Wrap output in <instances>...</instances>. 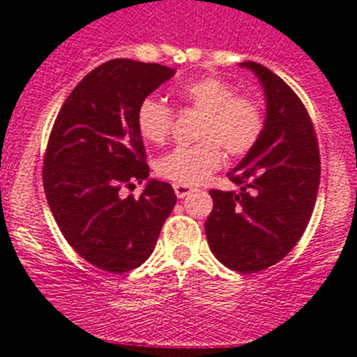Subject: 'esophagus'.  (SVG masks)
<instances>
[{
    "label": "esophagus",
    "mask_w": 357,
    "mask_h": 357,
    "mask_svg": "<svg viewBox=\"0 0 357 357\" xmlns=\"http://www.w3.org/2000/svg\"><path fill=\"white\" fill-rule=\"evenodd\" d=\"M173 189H175V195L178 198L188 197V195L193 191V188H191V185H188V184H173Z\"/></svg>",
    "instance_id": "esophagus-1"
}]
</instances>
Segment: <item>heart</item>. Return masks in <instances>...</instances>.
<instances>
[{
  "label": "heart",
  "instance_id": "heart-1",
  "mask_svg": "<svg viewBox=\"0 0 357 357\" xmlns=\"http://www.w3.org/2000/svg\"><path fill=\"white\" fill-rule=\"evenodd\" d=\"M182 109L202 112L197 137L200 143L176 146L157 160V175L175 184H200L223 162L248 155L264 132V109L252 94L236 91L220 77H202L176 91ZM175 125L173 110L155 98H144L135 110V127L146 143L162 146Z\"/></svg>",
  "mask_w": 357,
  "mask_h": 357
}]
</instances>
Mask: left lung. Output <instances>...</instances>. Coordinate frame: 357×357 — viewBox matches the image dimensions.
<instances>
[{
  "label": "left lung",
  "instance_id": "left-lung-1",
  "mask_svg": "<svg viewBox=\"0 0 357 357\" xmlns=\"http://www.w3.org/2000/svg\"><path fill=\"white\" fill-rule=\"evenodd\" d=\"M243 66L263 82L266 123L259 143L229 173L241 191H209L214 206L206 234L220 263L255 273L284 259L307 229L320 185V151L295 91L257 62Z\"/></svg>",
  "mask_w": 357,
  "mask_h": 357
}]
</instances>
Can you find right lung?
Here are the masks:
<instances>
[{"instance_id":"add662e5","label":"right lung","mask_w":357,"mask_h":357,"mask_svg":"<svg viewBox=\"0 0 357 357\" xmlns=\"http://www.w3.org/2000/svg\"><path fill=\"white\" fill-rule=\"evenodd\" d=\"M173 75L168 66L130 59L98 66L66 98L50 132L43 166L50 209L75 252L105 272L141 266L175 207L168 182L150 181L137 198L121 197L150 175L135 110Z\"/></svg>"}]
</instances>
